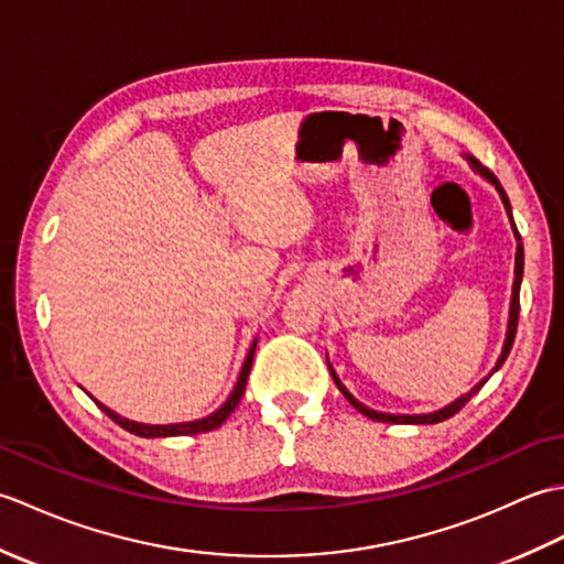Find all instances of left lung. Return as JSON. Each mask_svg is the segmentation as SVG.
<instances>
[{"instance_id":"obj_1","label":"left lung","mask_w":564,"mask_h":564,"mask_svg":"<svg viewBox=\"0 0 564 564\" xmlns=\"http://www.w3.org/2000/svg\"><path fill=\"white\" fill-rule=\"evenodd\" d=\"M473 164H475V170L480 172L482 176H487L489 182H492L495 186H497V191H499V196H501V200H505V208H507V213H509V218H511V206H509V198H507V194H505V188H501V184L497 182V176L487 170V166H482L480 162L477 160H470ZM513 223V220H511ZM517 239H519V247H517V279H513V297H511V317H509V334H507V341H505V351H501V356H499V361H497V368H501V364L507 361V356H509V351H511V346H513V337H517V327H519V310H521V303H519V289H521V275H523V245H521V235L517 232ZM495 368V370H497ZM332 378H334V382H337V388L344 392V398L349 400L358 412L361 414H366L368 419H373V422H390V424H438V422H443V419H451L453 414H458L463 406L467 404V400L473 398V394L480 390L485 382H487V378L480 382V386L477 388H473L470 392L467 394H463L460 400H455L453 404H448V406H443V410H438V412H434V414H416V416H404V414H380V412H373V410H368V406H364L361 402H356L349 392H346V388L341 386L339 382V378L334 376V370H332Z\"/></svg>"}]
</instances>
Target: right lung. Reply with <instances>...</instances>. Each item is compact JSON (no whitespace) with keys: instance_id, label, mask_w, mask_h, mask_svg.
I'll return each mask as SVG.
<instances>
[{"instance_id":"obj_1","label":"right lung","mask_w":564,"mask_h":564,"mask_svg":"<svg viewBox=\"0 0 564 564\" xmlns=\"http://www.w3.org/2000/svg\"><path fill=\"white\" fill-rule=\"evenodd\" d=\"M254 349H257V341L251 344V349L247 354V361L242 366V370H239V378H237V386L232 390L230 398H227V402L220 406L218 412L206 416V419H198V422H186V424H166V426H152V424H138V422H130V419H123L118 416L116 412H111L109 406H104L101 402H97L101 406V412L109 414L113 422L118 426H123L126 431H130V434L135 436H142V438H158V436H194V434H203V431H213L218 429L227 416H230L235 412V406L239 404V400H242L245 394V388H247V378H249V370H251V358H254Z\"/></svg>"}]
</instances>
